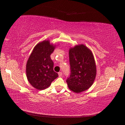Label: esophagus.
<instances>
[{"instance_id":"1","label":"esophagus","mask_w":125,"mask_h":125,"mask_svg":"<svg viewBox=\"0 0 125 125\" xmlns=\"http://www.w3.org/2000/svg\"><path fill=\"white\" fill-rule=\"evenodd\" d=\"M58 74H59V76L61 77L62 76V72H59L58 73Z\"/></svg>"}]
</instances>
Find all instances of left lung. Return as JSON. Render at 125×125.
<instances>
[{
	"instance_id": "left-lung-1",
	"label": "left lung",
	"mask_w": 125,
	"mask_h": 125,
	"mask_svg": "<svg viewBox=\"0 0 125 125\" xmlns=\"http://www.w3.org/2000/svg\"><path fill=\"white\" fill-rule=\"evenodd\" d=\"M71 75L66 80L68 87L74 93L88 89L96 75V66L92 52L83 44H77L69 51Z\"/></svg>"
}]
</instances>
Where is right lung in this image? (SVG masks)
<instances>
[{
  "label": "right lung",
  "mask_w": 125,
  "mask_h": 125,
  "mask_svg": "<svg viewBox=\"0 0 125 125\" xmlns=\"http://www.w3.org/2000/svg\"><path fill=\"white\" fill-rule=\"evenodd\" d=\"M56 46L49 40L38 43L33 48L26 67L28 81L38 90H43L51 85L58 77L53 71V62L51 54Z\"/></svg>",
  "instance_id": "right-lung-1"
}]
</instances>
